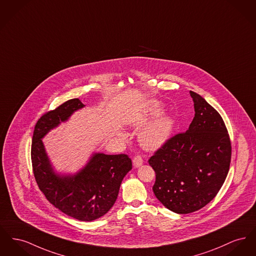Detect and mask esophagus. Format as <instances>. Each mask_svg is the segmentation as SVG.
I'll use <instances>...</instances> for the list:
<instances>
[{
  "mask_svg": "<svg viewBox=\"0 0 256 256\" xmlns=\"http://www.w3.org/2000/svg\"><path fill=\"white\" fill-rule=\"evenodd\" d=\"M143 162H144V160H143V158H142L141 156L138 154V156H136L134 158L132 164H134V166H136V167H139V166H142Z\"/></svg>",
  "mask_w": 256,
  "mask_h": 256,
  "instance_id": "34e87169",
  "label": "esophagus"
}]
</instances>
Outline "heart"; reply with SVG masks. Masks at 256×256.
<instances>
[{
	"label": "heart",
	"instance_id": "heart-1",
	"mask_svg": "<svg viewBox=\"0 0 256 256\" xmlns=\"http://www.w3.org/2000/svg\"><path fill=\"white\" fill-rule=\"evenodd\" d=\"M162 107L158 104H154L150 108L149 117L160 115ZM148 120L147 117L138 119L134 122L136 126H142ZM173 130V120L169 117H162L149 124L141 134L140 141L147 149H156L162 146L171 136Z\"/></svg>",
	"mask_w": 256,
	"mask_h": 256
}]
</instances>
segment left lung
<instances>
[{"label":"left lung","instance_id":"8db88e82","mask_svg":"<svg viewBox=\"0 0 256 256\" xmlns=\"http://www.w3.org/2000/svg\"><path fill=\"white\" fill-rule=\"evenodd\" d=\"M194 118L186 132L169 138L149 158L156 197L177 214L200 210L222 186L231 162V142L220 113L190 92Z\"/></svg>","mask_w":256,"mask_h":256}]
</instances>
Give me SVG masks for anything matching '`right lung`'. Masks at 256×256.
I'll return each mask as SVG.
<instances>
[{
	"label": "right lung",
	"mask_w": 256,
	"mask_h": 256,
	"mask_svg": "<svg viewBox=\"0 0 256 256\" xmlns=\"http://www.w3.org/2000/svg\"><path fill=\"white\" fill-rule=\"evenodd\" d=\"M84 106L72 98L42 115L34 126L30 158L34 179L47 200L72 218L92 222L112 208L132 162L124 154L96 152L76 175L60 176L53 171L42 138Z\"/></svg>",
	"instance_id": "right-lung-1"
}]
</instances>
